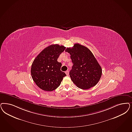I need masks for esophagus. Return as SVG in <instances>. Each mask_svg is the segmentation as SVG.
<instances>
[{"label":"esophagus","instance_id":"34e87169","mask_svg":"<svg viewBox=\"0 0 132 132\" xmlns=\"http://www.w3.org/2000/svg\"><path fill=\"white\" fill-rule=\"evenodd\" d=\"M65 73L66 74V75L67 76H68L69 75V71H66V72H65Z\"/></svg>","mask_w":132,"mask_h":132}]
</instances>
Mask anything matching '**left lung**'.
Here are the masks:
<instances>
[{"instance_id":"1","label":"left lung","mask_w":132,"mask_h":132,"mask_svg":"<svg viewBox=\"0 0 132 132\" xmlns=\"http://www.w3.org/2000/svg\"><path fill=\"white\" fill-rule=\"evenodd\" d=\"M65 51L71 55L73 66L69 75L78 88L86 90L95 86L102 75V69L91 51L86 47L75 44Z\"/></svg>"}]
</instances>
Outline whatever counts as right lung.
<instances>
[{"label":"right lung","instance_id":"add662e5","mask_svg":"<svg viewBox=\"0 0 132 132\" xmlns=\"http://www.w3.org/2000/svg\"><path fill=\"white\" fill-rule=\"evenodd\" d=\"M65 49L64 46L53 44L45 48L34 59L31 76L36 85L45 91H53L59 87L66 76L60 70L62 64L57 59Z\"/></svg>","mask_w":132,"mask_h":132}]
</instances>
